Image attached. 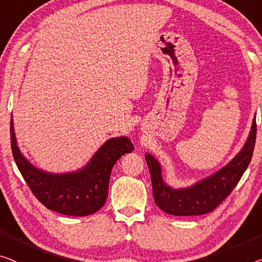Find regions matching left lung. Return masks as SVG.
<instances>
[{
	"label": "left lung",
	"mask_w": 262,
	"mask_h": 262,
	"mask_svg": "<svg viewBox=\"0 0 262 262\" xmlns=\"http://www.w3.org/2000/svg\"><path fill=\"white\" fill-rule=\"evenodd\" d=\"M255 139L256 120L254 116L245 145L229 163L192 185L177 189L164 180L159 160L150 153H146L156 204L163 211L174 216H197L211 212L240 182L252 160Z\"/></svg>",
	"instance_id": "8db88e82"
}]
</instances>
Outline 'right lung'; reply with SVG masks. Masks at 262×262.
I'll return each mask as SVG.
<instances>
[{
  "instance_id": "add662e5",
  "label": "right lung",
  "mask_w": 262,
  "mask_h": 262,
  "mask_svg": "<svg viewBox=\"0 0 262 262\" xmlns=\"http://www.w3.org/2000/svg\"><path fill=\"white\" fill-rule=\"evenodd\" d=\"M10 141L16 166L34 196L47 209L68 216H88L97 212L108 197L114 165L123 154L134 149L127 136L110 138L83 167L71 172L53 173L34 166L22 154L14 130L13 115Z\"/></svg>"
}]
</instances>
